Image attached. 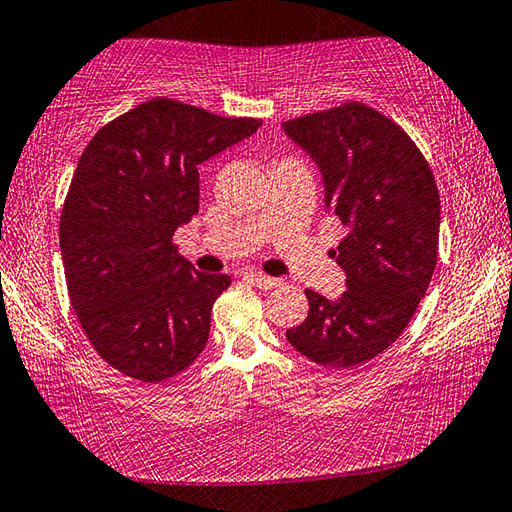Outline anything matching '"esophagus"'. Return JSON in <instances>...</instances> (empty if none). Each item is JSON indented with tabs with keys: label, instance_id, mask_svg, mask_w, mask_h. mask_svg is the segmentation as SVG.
<instances>
[{
	"label": "esophagus",
	"instance_id": "esophagus-1",
	"mask_svg": "<svg viewBox=\"0 0 512 512\" xmlns=\"http://www.w3.org/2000/svg\"><path fill=\"white\" fill-rule=\"evenodd\" d=\"M246 280L250 284H255V287L266 289V291L280 287V284H282V280H277V277H268V275H262V273H246Z\"/></svg>",
	"mask_w": 512,
	"mask_h": 512
}]
</instances>
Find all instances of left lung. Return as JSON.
I'll return each instance as SVG.
<instances>
[{"label":"left lung","mask_w":512,"mask_h":512,"mask_svg":"<svg viewBox=\"0 0 512 512\" xmlns=\"http://www.w3.org/2000/svg\"><path fill=\"white\" fill-rule=\"evenodd\" d=\"M318 162L325 203L345 228L332 257L348 275L336 302L305 289L309 314L287 339L325 368H354L400 339L438 262L440 194L400 124L361 101L284 121Z\"/></svg>","instance_id":"obj_1"}]
</instances>
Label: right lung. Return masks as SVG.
Returning a JSON list of instances; mask_svg holds the SVG:
<instances>
[{
  "mask_svg": "<svg viewBox=\"0 0 512 512\" xmlns=\"http://www.w3.org/2000/svg\"><path fill=\"white\" fill-rule=\"evenodd\" d=\"M262 121L155 97L99 128L76 164L60 214L74 314L99 357L146 384L203 352L230 275L198 273L173 244L198 212V164Z\"/></svg>",
  "mask_w": 512,
  "mask_h": 512,
  "instance_id": "obj_1",
  "label": "right lung"
}]
</instances>
